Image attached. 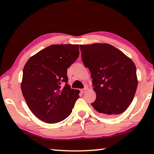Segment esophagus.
I'll list each match as a JSON object with an SVG mask.
<instances>
[{
  "label": "esophagus",
  "instance_id": "obj_1",
  "mask_svg": "<svg viewBox=\"0 0 154 154\" xmlns=\"http://www.w3.org/2000/svg\"><path fill=\"white\" fill-rule=\"evenodd\" d=\"M87 89H88V88H87L86 87H85V88H83V89L81 90V92H82V93H85V92L87 91Z\"/></svg>",
  "mask_w": 154,
  "mask_h": 154
}]
</instances>
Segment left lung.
<instances>
[{"label":"left lung","instance_id":"obj_1","mask_svg":"<svg viewBox=\"0 0 154 154\" xmlns=\"http://www.w3.org/2000/svg\"><path fill=\"white\" fill-rule=\"evenodd\" d=\"M82 59L92 78L96 100L91 105L105 117H114L126 110L133 100L138 79L131 59L106 43L79 45Z\"/></svg>","mask_w":154,"mask_h":154}]
</instances>
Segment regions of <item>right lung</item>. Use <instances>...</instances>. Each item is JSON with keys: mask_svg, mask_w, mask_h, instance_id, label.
Returning a JSON list of instances; mask_svg holds the SVG:
<instances>
[{"mask_svg": "<svg viewBox=\"0 0 154 154\" xmlns=\"http://www.w3.org/2000/svg\"><path fill=\"white\" fill-rule=\"evenodd\" d=\"M79 54V45H51L26 63L21 89L28 108L41 120L58 123L71 113L79 90L67 83V69Z\"/></svg>", "mask_w": 154, "mask_h": 154, "instance_id": "1", "label": "right lung"}]
</instances>
